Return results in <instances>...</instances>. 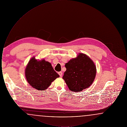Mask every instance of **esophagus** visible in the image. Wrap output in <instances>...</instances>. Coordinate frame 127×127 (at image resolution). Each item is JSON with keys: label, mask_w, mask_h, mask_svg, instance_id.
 I'll return each mask as SVG.
<instances>
[{"label": "esophagus", "mask_w": 127, "mask_h": 127, "mask_svg": "<svg viewBox=\"0 0 127 127\" xmlns=\"http://www.w3.org/2000/svg\"><path fill=\"white\" fill-rule=\"evenodd\" d=\"M58 74H59V75L61 76V77H62V72H58Z\"/></svg>", "instance_id": "obj_1"}]
</instances>
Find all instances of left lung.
<instances>
[{
    "mask_svg": "<svg viewBox=\"0 0 127 127\" xmlns=\"http://www.w3.org/2000/svg\"><path fill=\"white\" fill-rule=\"evenodd\" d=\"M66 71L63 79L69 89L80 92L89 88L93 83L96 74V67L86 55L80 53L65 64Z\"/></svg>",
    "mask_w": 127,
    "mask_h": 127,
    "instance_id": "left-lung-1",
    "label": "left lung"
}]
</instances>
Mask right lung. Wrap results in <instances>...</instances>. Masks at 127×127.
<instances>
[{"mask_svg": "<svg viewBox=\"0 0 127 127\" xmlns=\"http://www.w3.org/2000/svg\"><path fill=\"white\" fill-rule=\"evenodd\" d=\"M26 78L29 83L38 91L47 89L55 79L60 77L51 64L44 60H30L25 70Z\"/></svg>", "mask_w": 127, "mask_h": 127, "instance_id": "right-lung-1", "label": "right lung"}]
</instances>
